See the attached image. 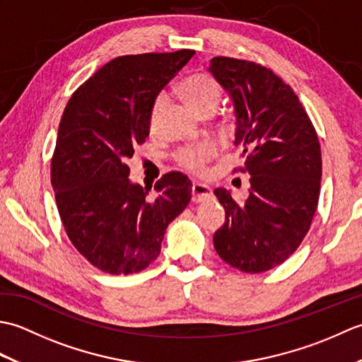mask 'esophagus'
<instances>
[{"mask_svg":"<svg viewBox=\"0 0 362 362\" xmlns=\"http://www.w3.org/2000/svg\"><path fill=\"white\" fill-rule=\"evenodd\" d=\"M191 193H193V202H204L206 199L213 197V189L209 185H204V183H193V188H191Z\"/></svg>","mask_w":362,"mask_h":362,"instance_id":"34e87169","label":"esophagus"}]
</instances>
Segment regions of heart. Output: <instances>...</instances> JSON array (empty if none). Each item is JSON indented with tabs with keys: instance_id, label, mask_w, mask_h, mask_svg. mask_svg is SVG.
<instances>
[{
	"instance_id": "obj_1",
	"label": "heart",
	"mask_w": 362,
	"mask_h": 362,
	"mask_svg": "<svg viewBox=\"0 0 362 362\" xmlns=\"http://www.w3.org/2000/svg\"><path fill=\"white\" fill-rule=\"evenodd\" d=\"M179 90L182 98L185 99V103L189 105V109L197 115H201L202 112L209 109H216L221 99V88L218 86V82L206 73H193L187 76V78L180 82ZM165 93L157 96L152 107L151 122L156 121L161 105L165 104ZM216 152L218 146L211 141H206L196 146H188V148L182 149L179 152V156H177V160H179V163L183 168L189 169V171L201 173L206 161L216 156Z\"/></svg>"
}]
</instances>
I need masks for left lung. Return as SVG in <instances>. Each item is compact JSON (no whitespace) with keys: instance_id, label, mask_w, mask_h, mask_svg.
Wrapping results in <instances>:
<instances>
[{"instance_id":"8db88e82","label":"left lung","mask_w":362,"mask_h":362,"mask_svg":"<svg viewBox=\"0 0 362 362\" xmlns=\"http://www.w3.org/2000/svg\"><path fill=\"white\" fill-rule=\"evenodd\" d=\"M209 71L232 99L233 144L250 175L249 197L240 204L230 189H214L226 210L214 249L243 272H266L308 233L320 193V144L297 95L272 70L214 57Z\"/></svg>"}]
</instances>
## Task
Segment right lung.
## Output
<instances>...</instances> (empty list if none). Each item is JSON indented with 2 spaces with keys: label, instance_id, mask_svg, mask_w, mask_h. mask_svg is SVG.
I'll list each match as a JSON object with an SVG mask.
<instances>
[{
  "label": "right lung",
  "instance_id": "obj_1",
  "mask_svg": "<svg viewBox=\"0 0 362 362\" xmlns=\"http://www.w3.org/2000/svg\"><path fill=\"white\" fill-rule=\"evenodd\" d=\"M194 51L112 60L74 91L51 161L57 210L73 245L112 275L136 274L160 255L168 226L187 209L193 183L169 173L149 189L129 179L126 160L146 140L160 91Z\"/></svg>",
  "mask_w": 362,
  "mask_h": 362
}]
</instances>
